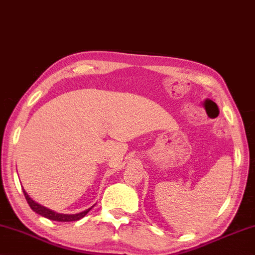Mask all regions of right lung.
<instances>
[{
	"label": "right lung",
	"mask_w": 255,
	"mask_h": 255,
	"mask_svg": "<svg viewBox=\"0 0 255 255\" xmlns=\"http://www.w3.org/2000/svg\"><path fill=\"white\" fill-rule=\"evenodd\" d=\"M23 193H24V196L25 199H26L28 206L31 207V209L35 211V213L41 215V216H44L46 218H48V220H52V221H57V222H73V221H78L81 220V218H83L85 215H87L89 211L92 209L91 208H89V209L82 211L80 214H74V215H67V214H59V213H55V211H53L51 209H48V208H46L44 206H41V204H39L37 202H34L33 200H32L30 196L27 195V193L24 191L23 189Z\"/></svg>",
	"instance_id": "obj_1"
}]
</instances>
